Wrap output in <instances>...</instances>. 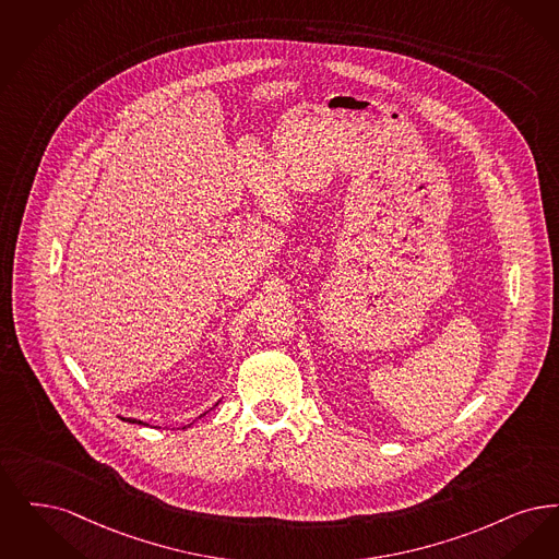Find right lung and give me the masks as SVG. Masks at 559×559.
Wrapping results in <instances>:
<instances>
[{
    "instance_id": "add662e5",
    "label": "right lung",
    "mask_w": 559,
    "mask_h": 559,
    "mask_svg": "<svg viewBox=\"0 0 559 559\" xmlns=\"http://www.w3.org/2000/svg\"><path fill=\"white\" fill-rule=\"evenodd\" d=\"M122 421H129V424H140V426H147L146 421H142V419H131V417H121ZM192 424H188V426H183V428H190Z\"/></svg>"
}]
</instances>
